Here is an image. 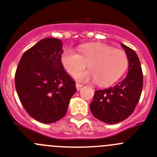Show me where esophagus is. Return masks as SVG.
Masks as SVG:
<instances>
[{
    "label": "esophagus",
    "mask_w": 157,
    "mask_h": 157,
    "mask_svg": "<svg viewBox=\"0 0 157 157\" xmlns=\"http://www.w3.org/2000/svg\"><path fill=\"white\" fill-rule=\"evenodd\" d=\"M76 87H77V90H80V89L83 87V84H78V83H77V84H76Z\"/></svg>",
    "instance_id": "obj_1"
}]
</instances>
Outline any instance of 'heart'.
Listing matches in <instances>:
<instances>
[{
    "instance_id": "obj_1",
    "label": "heart",
    "mask_w": 157,
    "mask_h": 157,
    "mask_svg": "<svg viewBox=\"0 0 157 157\" xmlns=\"http://www.w3.org/2000/svg\"><path fill=\"white\" fill-rule=\"evenodd\" d=\"M78 52L79 54L72 49H65L60 56L63 68L71 76L76 75L78 81L94 80L101 86L110 85L124 74L129 63L124 51L103 44L81 45ZM87 63L90 70L80 73Z\"/></svg>"
}]
</instances>
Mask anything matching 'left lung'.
Segmentation results:
<instances>
[{
	"label": "left lung",
	"mask_w": 157,
	"mask_h": 157,
	"mask_svg": "<svg viewBox=\"0 0 157 157\" xmlns=\"http://www.w3.org/2000/svg\"><path fill=\"white\" fill-rule=\"evenodd\" d=\"M121 46L129 61L128 76L113 87L95 91L90 103L93 116L109 124L121 122L132 114L143 87V73L138 56L124 44Z\"/></svg>",
	"instance_id": "1"
}]
</instances>
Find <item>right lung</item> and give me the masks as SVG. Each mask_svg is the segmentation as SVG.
I'll return each mask as SVG.
<instances>
[{
  "instance_id": "add662e5",
  "label": "right lung",
  "mask_w": 157,
  "mask_h": 157,
  "mask_svg": "<svg viewBox=\"0 0 157 157\" xmlns=\"http://www.w3.org/2000/svg\"><path fill=\"white\" fill-rule=\"evenodd\" d=\"M63 52L61 40L44 38L24 52L15 72V88L22 106L44 124L66 115L77 91L75 81L60 62Z\"/></svg>"
}]
</instances>
